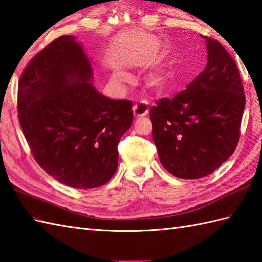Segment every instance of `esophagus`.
I'll use <instances>...</instances> for the list:
<instances>
[{"label": "esophagus", "mask_w": 262, "mask_h": 262, "mask_svg": "<svg viewBox=\"0 0 262 262\" xmlns=\"http://www.w3.org/2000/svg\"><path fill=\"white\" fill-rule=\"evenodd\" d=\"M133 111H134L135 117H143L146 116L148 113V107L146 101H140L137 102L134 107H133Z\"/></svg>", "instance_id": "esophagus-1"}]
</instances>
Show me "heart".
I'll list each match as a JSON object with an SVG mask.
<instances>
[{
	"instance_id": "heart-1",
	"label": "heart",
	"mask_w": 262,
	"mask_h": 262,
	"mask_svg": "<svg viewBox=\"0 0 262 262\" xmlns=\"http://www.w3.org/2000/svg\"><path fill=\"white\" fill-rule=\"evenodd\" d=\"M115 77H116L117 80H121V79H124L125 75L122 74V73H117V74L115 75ZM161 82H162V79H160V77H157V79H154V81H153V83H154L155 85H160Z\"/></svg>"
}]
</instances>
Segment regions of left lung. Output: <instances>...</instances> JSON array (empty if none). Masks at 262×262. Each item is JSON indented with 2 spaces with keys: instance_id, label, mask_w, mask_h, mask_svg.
<instances>
[{
  "instance_id": "8db88e82",
  "label": "left lung",
  "mask_w": 262,
  "mask_h": 262,
  "mask_svg": "<svg viewBox=\"0 0 262 262\" xmlns=\"http://www.w3.org/2000/svg\"><path fill=\"white\" fill-rule=\"evenodd\" d=\"M208 62L186 90L149 109L161 163L180 179L208 176L238 143L246 96L236 64L220 41L202 36Z\"/></svg>"
}]
</instances>
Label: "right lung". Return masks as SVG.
Segmentation results:
<instances>
[{
	"label": "right lung",
	"instance_id": "1",
	"mask_svg": "<svg viewBox=\"0 0 262 262\" xmlns=\"http://www.w3.org/2000/svg\"><path fill=\"white\" fill-rule=\"evenodd\" d=\"M90 60L73 36H60L28 63L18 85V118L33 159L66 186H103L118 168V144L133 102L92 83Z\"/></svg>",
	"mask_w": 262,
	"mask_h": 262
}]
</instances>
